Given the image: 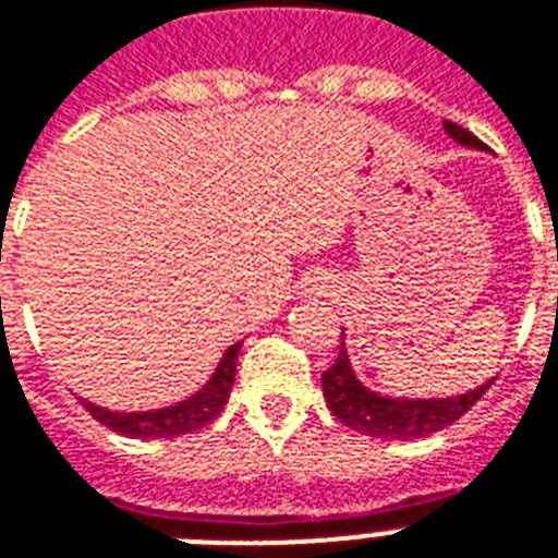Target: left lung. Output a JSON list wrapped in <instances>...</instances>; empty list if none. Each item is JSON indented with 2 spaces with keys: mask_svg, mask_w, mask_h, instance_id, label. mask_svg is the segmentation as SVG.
Here are the masks:
<instances>
[{
  "mask_svg": "<svg viewBox=\"0 0 558 558\" xmlns=\"http://www.w3.org/2000/svg\"><path fill=\"white\" fill-rule=\"evenodd\" d=\"M445 131L459 146L483 148V143L457 122H445ZM495 377L477 386L474 392L453 395V398H386V395L365 389L363 383L356 380L354 368L348 363L345 342H342L336 363L322 374V392L330 412L351 430L374 436V439L407 441L450 427L486 395Z\"/></svg>",
  "mask_w": 558,
  "mask_h": 558,
  "instance_id": "left-lung-1",
  "label": "left lung"
}]
</instances>
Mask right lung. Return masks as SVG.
Returning <instances> with one entry per match:
<instances>
[{
  "label": "right lung",
  "instance_id": "right-lung-1",
  "mask_svg": "<svg viewBox=\"0 0 558 558\" xmlns=\"http://www.w3.org/2000/svg\"><path fill=\"white\" fill-rule=\"evenodd\" d=\"M240 348L242 342L228 348L210 380L204 383L193 398H186V401L175 403V407L148 412H113L105 410V407H96L90 401H84V407L105 427H110L119 436H131V439H175V436H184V433L202 430L204 424H210L225 410V403L231 398Z\"/></svg>",
  "mask_w": 558,
  "mask_h": 558
}]
</instances>
